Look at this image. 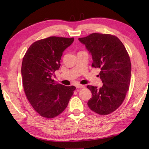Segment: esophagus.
<instances>
[{
  "label": "esophagus",
  "instance_id": "34e87169",
  "mask_svg": "<svg viewBox=\"0 0 149 149\" xmlns=\"http://www.w3.org/2000/svg\"><path fill=\"white\" fill-rule=\"evenodd\" d=\"M85 86L84 85H81V84H77L76 86V88H78V89H81V88H84Z\"/></svg>",
  "mask_w": 149,
  "mask_h": 149
}]
</instances>
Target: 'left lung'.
I'll return each instance as SVG.
<instances>
[{"instance_id":"obj_1","label":"left lung","mask_w":149,"mask_h":149,"mask_svg":"<svg viewBox=\"0 0 149 149\" xmlns=\"http://www.w3.org/2000/svg\"><path fill=\"white\" fill-rule=\"evenodd\" d=\"M79 40L92 56L91 66L100 69L99 76L103 83L100 88L88 85L92 93L88 106L99 115H108L118 108L129 90L130 58L124 45L115 36L92 33Z\"/></svg>"}]
</instances>
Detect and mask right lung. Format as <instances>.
Returning <instances> with one entry per match:
<instances>
[{
	"instance_id": "right-lung-1",
	"label": "right lung",
	"mask_w": 149,
	"mask_h": 149,
	"mask_svg": "<svg viewBox=\"0 0 149 149\" xmlns=\"http://www.w3.org/2000/svg\"><path fill=\"white\" fill-rule=\"evenodd\" d=\"M74 38L50 36L33 43L22 64V83L25 93L34 110L46 118L61 114L68 106L74 86H66L52 79L60 67L64 50Z\"/></svg>"
}]
</instances>
